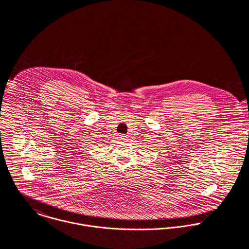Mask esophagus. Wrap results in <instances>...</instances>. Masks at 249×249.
Instances as JSON below:
<instances>
[{
  "label": "esophagus",
  "instance_id": "obj_1",
  "mask_svg": "<svg viewBox=\"0 0 249 249\" xmlns=\"http://www.w3.org/2000/svg\"><path fill=\"white\" fill-rule=\"evenodd\" d=\"M119 139L121 140V141H124V142H126L127 140H128V137L126 136V135H120V137H119Z\"/></svg>",
  "mask_w": 249,
  "mask_h": 249
}]
</instances>
